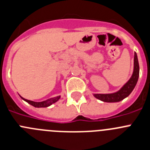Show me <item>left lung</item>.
Masks as SVG:
<instances>
[{
  "instance_id": "8db88e82",
  "label": "left lung",
  "mask_w": 150,
  "mask_h": 150,
  "mask_svg": "<svg viewBox=\"0 0 150 150\" xmlns=\"http://www.w3.org/2000/svg\"><path fill=\"white\" fill-rule=\"evenodd\" d=\"M138 77H139V64H138V56L136 52H135L134 55V69L133 73L128 81L121 87L120 90L114 93L110 94H94V96L96 98L102 100L103 102H118L122 100L125 98L128 97L129 94L132 92L135 88L137 82H138Z\"/></svg>"
}]
</instances>
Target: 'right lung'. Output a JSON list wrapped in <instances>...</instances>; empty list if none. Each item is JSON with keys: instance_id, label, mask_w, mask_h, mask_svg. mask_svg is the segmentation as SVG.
<instances>
[{"instance_id": "1", "label": "right lung", "mask_w": 150, "mask_h": 150, "mask_svg": "<svg viewBox=\"0 0 150 150\" xmlns=\"http://www.w3.org/2000/svg\"><path fill=\"white\" fill-rule=\"evenodd\" d=\"M21 98L23 100H25V101L27 102L28 103H29V104H31L32 106H33V107L40 108V107H50V105H52V103H55V102L58 101V100L60 99V98H61V96H57V97L47 99V100H43V101H41V102H35V101H33V100H27V99H25V98H22L21 96Z\"/></svg>"}]
</instances>
